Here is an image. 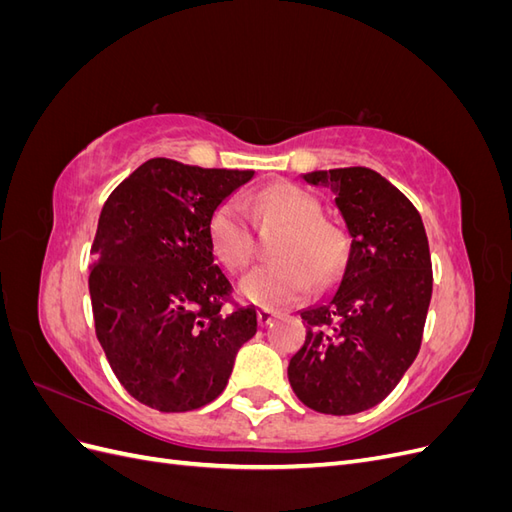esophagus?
Masks as SVG:
<instances>
[{
	"label": "esophagus",
	"mask_w": 512,
	"mask_h": 512,
	"mask_svg": "<svg viewBox=\"0 0 512 512\" xmlns=\"http://www.w3.org/2000/svg\"><path fill=\"white\" fill-rule=\"evenodd\" d=\"M275 316H277V314L273 312L271 307H260V309H258V324H260L262 329H265V327H269V324H273Z\"/></svg>",
	"instance_id": "1"
}]
</instances>
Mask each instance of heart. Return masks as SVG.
Here are the masks:
<instances>
[{
  "mask_svg": "<svg viewBox=\"0 0 512 512\" xmlns=\"http://www.w3.org/2000/svg\"><path fill=\"white\" fill-rule=\"evenodd\" d=\"M260 211L275 215L288 228L275 245L273 262L254 267L239 282L243 299L265 305L284 307L297 303L312 290L314 269L320 280H327L342 254L339 232L322 222L318 200L292 183H273L256 196ZM209 239L213 252L230 269H243L252 260V232L247 224L245 207L239 200H226L215 209L209 222Z\"/></svg>",
  "mask_w": 512,
  "mask_h": 512,
  "instance_id": "obj_1",
  "label": "heart"
}]
</instances>
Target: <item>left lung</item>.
Listing matches in <instances>:
<instances>
[{
    "instance_id": "obj_1",
    "label": "left lung",
    "mask_w": 512,
    "mask_h": 512,
    "mask_svg": "<svg viewBox=\"0 0 512 512\" xmlns=\"http://www.w3.org/2000/svg\"><path fill=\"white\" fill-rule=\"evenodd\" d=\"M301 179L335 196L348 243L331 288L301 309L307 335L288 380L307 408L356 414L395 389L421 348L429 243L414 205L376 170H312Z\"/></svg>"
}]
</instances>
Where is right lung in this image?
Masks as SVG:
<instances>
[{
    "mask_svg": "<svg viewBox=\"0 0 512 512\" xmlns=\"http://www.w3.org/2000/svg\"><path fill=\"white\" fill-rule=\"evenodd\" d=\"M252 179L153 158L102 207L89 273L96 335L123 389L149 408L209 404L256 335L254 305L222 312L232 286L209 239L215 209Z\"/></svg>",
    "mask_w": 512,
    "mask_h": 512,
    "instance_id": "add662e5",
    "label": "right lung"
}]
</instances>
